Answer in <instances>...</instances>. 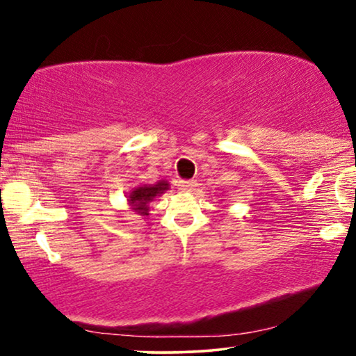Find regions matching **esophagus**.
Here are the masks:
<instances>
[{"label":"esophagus","mask_w":356,"mask_h":356,"mask_svg":"<svg viewBox=\"0 0 356 356\" xmlns=\"http://www.w3.org/2000/svg\"><path fill=\"white\" fill-rule=\"evenodd\" d=\"M178 186H179V189H181V191L188 193V191H193L194 186H196V183L191 181V179H183V181L178 183Z\"/></svg>","instance_id":"esophagus-1"}]
</instances>
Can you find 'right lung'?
Listing matches in <instances>:
<instances>
[{
	"label": "right lung",
	"instance_id": "add662e5",
	"mask_svg": "<svg viewBox=\"0 0 356 356\" xmlns=\"http://www.w3.org/2000/svg\"><path fill=\"white\" fill-rule=\"evenodd\" d=\"M170 189V183L167 179H160L155 184H138L128 193V206L134 213L140 217L149 216V204L154 201L155 197L162 196V194Z\"/></svg>",
	"mask_w": 356,
	"mask_h": 356
}]
</instances>
